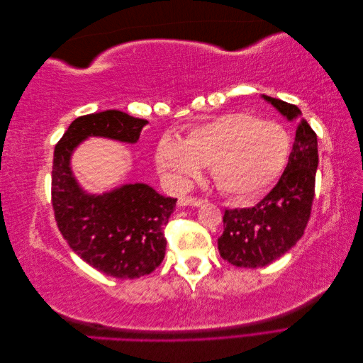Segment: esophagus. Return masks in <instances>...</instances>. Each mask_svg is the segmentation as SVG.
Segmentation results:
<instances>
[{
	"label": "esophagus",
	"instance_id": "esophagus-1",
	"mask_svg": "<svg viewBox=\"0 0 363 363\" xmlns=\"http://www.w3.org/2000/svg\"><path fill=\"white\" fill-rule=\"evenodd\" d=\"M204 203V200L201 199H196V196H180L179 199V206H194V207H199Z\"/></svg>",
	"mask_w": 363,
	"mask_h": 363
}]
</instances>
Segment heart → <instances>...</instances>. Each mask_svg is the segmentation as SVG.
I'll return each instance as SVG.
<instances>
[{
  "mask_svg": "<svg viewBox=\"0 0 363 363\" xmlns=\"http://www.w3.org/2000/svg\"><path fill=\"white\" fill-rule=\"evenodd\" d=\"M291 148V136L283 125L233 112L192 128L183 140L163 136L156 145L155 162L175 186H184L208 164L224 194L250 199L280 177Z\"/></svg>",
  "mask_w": 363,
  "mask_h": 363,
  "instance_id": "1",
  "label": "heart"
}]
</instances>
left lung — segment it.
<instances>
[{
	"label": "left lung",
	"instance_id": "1",
	"mask_svg": "<svg viewBox=\"0 0 363 363\" xmlns=\"http://www.w3.org/2000/svg\"><path fill=\"white\" fill-rule=\"evenodd\" d=\"M289 121L295 140L279 183L255 207L227 208L219 255L239 268H260L288 252L304 233L315 196L318 140L296 106L262 95Z\"/></svg>",
	"mask_w": 363,
	"mask_h": 363
}]
</instances>
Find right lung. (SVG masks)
<instances>
[{
	"label": "right lung",
	"mask_w": 363,
	"mask_h": 363,
	"mask_svg": "<svg viewBox=\"0 0 363 363\" xmlns=\"http://www.w3.org/2000/svg\"><path fill=\"white\" fill-rule=\"evenodd\" d=\"M148 121L121 111L74 119L54 148L51 203L62 236L86 263L115 279H138L164 257L167 227L177 199L144 183L124 184L103 195L86 194L71 169L72 151L91 136L138 142Z\"/></svg>",
	"instance_id": "obj_1"
}]
</instances>
